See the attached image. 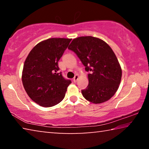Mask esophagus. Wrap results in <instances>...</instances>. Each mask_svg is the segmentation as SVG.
<instances>
[{"label": "esophagus", "instance_id": "esophagus-1", "mask_svg": "<svg viewBox=\"0 0 149 149\" xmlns=\"http://www.w3.org/2000/svg\"><path fill=\"white\" fill-rule=\"evenodd\" d=\"M78 78H79V76H78V75H75L74 77V82H77V81L78 79Z\"/></svg>", "mask_w": 149, "mask_h": 149}]
</instances>
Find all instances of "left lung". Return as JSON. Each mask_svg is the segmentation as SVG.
<instances>
[{
	"mask_svg": "<svg viewBox=\"0 0 149 149\" xmlns=\"http://www.w3.org/2000/svg\"><path fill=\"white\" fill-rule=\"evenodd\" d=\"M70 50L74 51L85 67L89 85L81 90L88 101L100 104L111 99L119 87L122 68L112 49L102 39L91 36L73 39Z\"/></svg>",
	"mask_w": 149,
	"mask_h": 149,
	"instance_id": "1",
	"label": "left lung"
}]
</instances>
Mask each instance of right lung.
Returning <instances> with one entry per match:
<instances>
[{
    "label": "right lung",
    "instance_id": "right-lung-1",
    "mask_svg": "<svg viewBox=\"0 0 149 149\" xmlns=\"http://www.w3.org/2000/svg\"><path fill=\"white\" fill-rule=\"evenodd\" d=\"M71 39L50 38L40 42L26 58L22 72L25 90L37 104L51 107L64 99L72 81L58 73V62Z\"/></svg>",
    "mask_w": 149,
    "mask_h": 149
}]
</instances>
